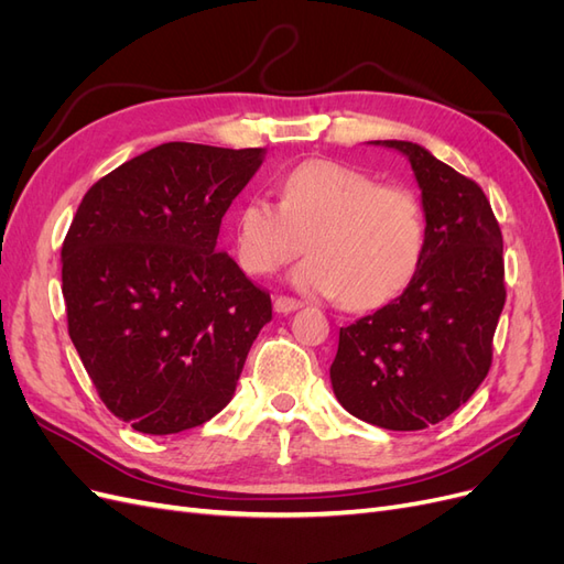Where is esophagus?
<instances>
[{"label": "esophagus", "instance_id": "obj_1", "mask_svg": "<svg viewBox=\"0 0 564 564\" xmlns=\"http://www.w3.org/2000/svg\"><path fill=\"white\" fill-rule=\"evenodd\" d=\"M272 305H275L278 313H294V311L301 308L303 303L296 301V299H289V296H278L275 303H272Z\"/></svg>", "mask_w": 564, "mask_h": 564}]
</instances>
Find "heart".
I'll list each match as a JSON object with an SVG mask.
<instances>
[{"label": "heart", "instance_id": "b5f03b06", "mask_svg": "<svg viewBox=\"0 0 564 564\" xmlns=\"http://www.w3.org/2000/svg\"><path fill=\"white\" fill-rule=\"evenodd\" d=\"M240 263L270 275L299 253L292 280L305 294L373 311L402 294L421 268L429 220L406 185H381L360 169L311 160L282 181V202L253 195L237 212Z\"/></svg>", "mask_w": 564, "mask_h": 564}]
</instances>
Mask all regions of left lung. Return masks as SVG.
<instances>
[{
  "label": "left lung",
  "mask_w": 564,
  "mask_h": 564,
  "mask_svg": "<svg viewBox=\"0 0 564 564\" xmlns=\"http://www.w3.org/2000/svg\"><path fill=\"white\" fill-rule=\"evenodd\" d=\"M369 143L412 164L429 245L398 299L340 327L329 379L352 416L388 431H423L468 402L491 367L506 303L503 237L475 181L419 143Z\"/></svg>",
  "instance_id": "1"
}]
</instances>
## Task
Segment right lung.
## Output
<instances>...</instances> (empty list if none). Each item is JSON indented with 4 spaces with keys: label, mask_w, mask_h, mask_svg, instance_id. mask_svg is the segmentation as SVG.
I'll use <instances>...</instances> for the list:
<instances>
[{
    "label": "right lung",
    "mask_w": 564,
    "mask_h": 564,
    "mask_svg": "<svg viewBox=\"0 0 564 564\" xmlns=\"http://www.w3.org/2000/svg\"><path fill=\"white\" fill-rule=\"evenodd\" d=\"M265 148L162 143L84 195L65 235L67 332L110 412L145 435L216 416L272 319L216 240Z\"/></svg>",
    "instance_id": "obj_1"
}]
</instances>
